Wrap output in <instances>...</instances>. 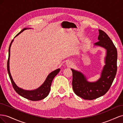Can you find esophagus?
Instances as JSON below:
<instances>
[{
	"label": "esophagus",
	"instance_id": "esophagus-1",
	"mask_svg": "<svg viewBox=\"0 0 123 123\" xmlns=\"http://www.w3.org/2000/svg\"><path fill=\"white\" fill-rule=\"evenodd\" d=\"M74 65V63L71 62V61H68V62H67L66 63V65L68 67H72Z\"/></svg>",
	"mask_w": 123,
	"mask_h": 123
}]
</instances>
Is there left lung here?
I'll return each mask as SVG.
<instances>
[{"label":"left lung","mask_w":123,"mask_h":123,"mask_svg":"<svg viewBox=\"0 0 123 123\" xmlns=\"http://www.w3.org/2000/svg\"><path fill=\"white\" fill-rule=\"evenodd\" d=\"M98 42L94 44V47H100L106 50L105 65L99 79L90 82L82 72L71 69L73 75V90L77 96L84 99H94L105 94L112 85L117 71V48L105 32L101 30H98Z\"/></svg>","instance_id":"8db88e82"}]
</instances>
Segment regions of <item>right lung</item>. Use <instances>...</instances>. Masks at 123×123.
Instances as JSON below:
<instances>
[{
  "label": "right lung",
  "mask_w": 123,
  "mask_h": 123,
  "mask_svg": "<svg viewBox=\"0 0 123 123\" xmlns=\"http://www.w3.org/2000/svg\"><path fill=\"white\" fill-rule=\"evenodd\" d=\"M28 29H31V28H25L23 29L22 30L18 33V34L15 36L14 38H15L16 36H17L21 32H23L25 30ZM14 39H13L11 42L10 47L9 48V57L8 60V63H7V69H8V72L9 73V75L10 77V79L11 80V83L13 85V87L14 89V90L17 93L21 96L22 97L24 98H27L28 99L33 100V101H36V100H42L45 98L49 94L50 89H51V86L52 84V82L54 77L57 75V74L60 71V69H57L51 72L49 75L47 77L45 81H44L43 83L39 87L37 88L34 90H25V89H22L21 88H19L16 85V84L15 83L12 77L11 76V74L10 73V49L12 43L13 42Z\"/></svg>",
  "instance_id": "right-lung-1"
}]
</instances>
